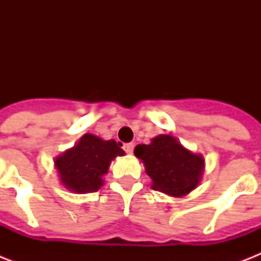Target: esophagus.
I'll use <instances>...</instances> for the list:
<instances>
[{
    "label": "esophagus",
    "instance_id": "obj_1",
    "mask_svg": "<svg viewBox=\"0 0 261 261\" xmlns=\"http://www.w3.org/2000/svg\"><path fill=\"white\" fill-rule=\"evenodd\" d=\"M123 149H124V151H126V153L131 154V153H133V150H134V145H133V143H124V145H123Z\"/></svg>",
    "mask_w": 261,
    "mask_h": 261
}]
</instances>
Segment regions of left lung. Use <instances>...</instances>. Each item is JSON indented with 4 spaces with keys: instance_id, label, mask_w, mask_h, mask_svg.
Masks as SVG:
<instances>
[{
    "instance_id": "1",
    "label": "left lung",
    "mask_w": 261,
    "mask_h": 261,
    "mask_svg": "<svg viewBox=\"0 0 261 261\" xmlns=\"http://www.w3.org/2000/svg\"><path fill=\"white\" fill-rule=\"evenodd\" d=\"M151 178V188L171 196H184L196 188L204 169V159L182 146L172 135H159L149 145L134 149Z\"/></svg>"
}]
</instances>
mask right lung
<instances>
[{"mask_svg": "<svg viewBox=\"0 0 261 261\" xmlns=\"http://www.w3.org/2000/svg\"><path fill=\"white\" fill-rule=\"evenodd\" d=\"M123 154L124 150L114 139L104 141L93 134H85L75 146L58 155L54 163L61 182L67 190L88 194L100 190L111 161Z\"/></svg>", "mask_w": 261, "mask_h": 261, "instance_id": "obj_1", "label": "right lung"}]
</instances>
